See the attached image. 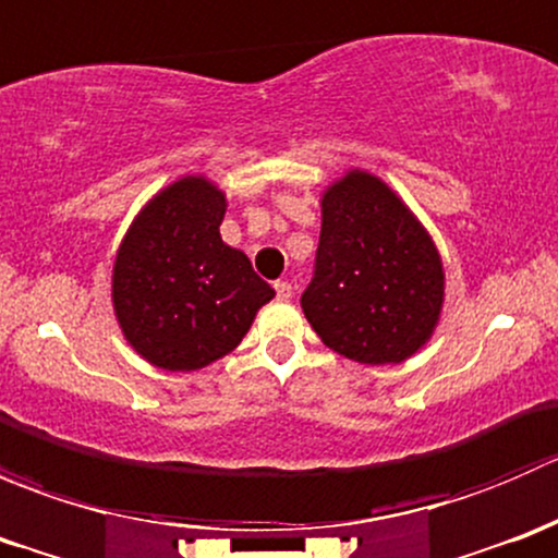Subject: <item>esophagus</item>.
<instances>
[{"mask_svg": "<svg viewBox=\"0 0 558 558\" xmlns=\"http://www.w3.org/2000/svg\"><path fill=\"white\" fill-rule=\"evenodd\" d=\"M275 294H278V300H291V294H294V289H291L289 280H275Z\"/></svg>", "mask_w": 558, "mask_h": 558, "instance_id": "esophagus-1", "label": "esophagus"}]
</instances>
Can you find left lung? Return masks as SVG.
I'll use <instances>...</instances> for the list:
<instances>
[{
  "instance_id": "left-lung-1",
  "label": "left lung",
  "mask_w": 558,
  "mask_h": 558,
  "mask_svg": "<svg viewBox=\"0 0 558 558\" xmlns=\"http://www.w3.org/2000/svg\"><path fill=\"white\" fill-rule=\"evenodd\" d=\"M442 289L440 253L384 180L353 170L326 191L302 294L324 345L359 364L404 362L435 331Z\"/></svg>"
}]
</instances>
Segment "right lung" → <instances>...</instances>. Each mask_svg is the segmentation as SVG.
Returning a JSON list of instances; mask_svg holds the SVG:
<instances>
[{
	"instance_id": "obj_1",
	"label": "right lung",
	"mask_w": 558,
	"mask_h": 558,
	"mask_svg": "<svg viewBox=\"0 0 558 558\" xmlns=\"http://www.w3.org/2000/svg\"><path fill=\"white\" fill-rule=\"evenodd\" d=\"M227 196L205 178L178 180L134 218L112 267L123 337L150 364L191 373L227 356L275 296L243 251L221 240Z\"/></svg>"
}]
</instances>
